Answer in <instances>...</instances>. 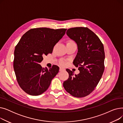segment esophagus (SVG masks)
Segmentation results:
<instances>
[{"label": "esophagus", "instance_id": "1", "mask_svg": "<svg viewBox=\"0 0 123 123\" xmlns=\"http://www.w3.org/2000/svg\"><path fill=\"white\" fill-rule=\"evenodd\" d=\"M65 69L63 68H62V67H60L59 68V71H65Z\"/></svg>", "mask_w": 123, "mask_h": 123}]
</instances>
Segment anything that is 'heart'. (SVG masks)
Segmentation results:
<instances>
[{
  "label": "heart",
  "instance_id": "b5f03b06",
  "mask_svg": "<svg viewBox=\"0 0 123 123\" xmlns=\"http://www.w3.org/2000/svg\"><path fill=\"white\" fill-rule=\"evenodd\" d=\"M59 64H60V65L64 66H65V65H66L67 62H66V61L65 60L62 59V60H60V61H59Z\"/></svg>",
  "mask_w": 123,
  "mask_h": 123
}]
</instances>
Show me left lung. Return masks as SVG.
Here are the masks:
<instances>
[{
    "instance_id": "left-lung-1",
    "label": "left lung",
    "mask_w": 123,
    "mask_h": 123,
    "mask_svg": "<svg viewBox=\"0 0 123 123\" xmlns=\"http://www.w3.org/2000/svg\"><path fill=\"white\" fill-rule=\"evenodd\" d=\"M66 34L77 45L78 52L73 63L78 67L80 73L74 75L67 69L69 78L64 82L63 87L75 97H84L93 91L104 72V46L99 37L87 27L70 28Z\"/></svg>"
}]
</instances>
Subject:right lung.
<instances>
[{"instance_id": "1", "label": "right lung", "mask_w": 123, "mask_h": 123, "mask_svg": "<svg viewBox=\"0 0 123 123\" xmlns=\"http://www.w3.org/2000/svg\"><path fill=\"white\" fill-rule=\"evenodd\" d=\"M67 29H31L22 36L15 47L13 68L19 85L29 95L38 96L49 88L59 68H42L43 56L52 52L54 46Z\"/></svg>"}]
</instances>
